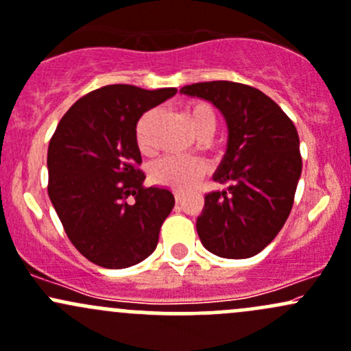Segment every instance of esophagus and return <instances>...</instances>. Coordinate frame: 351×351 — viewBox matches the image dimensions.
I'll return each instance as SVG.
<instances>
[{
	"mask_svg": "<svg viewBox=\"0 0 351 351\" xmlns=\"http://www.w3.org/2000/svg\"><path fill=\"white\" fill-rule=\"evenodd\" d=\"M174 197H176L177 204H179V202L184 199V192H182V191H176V192H174Z\"/></svg>",
	"mask_w": 351,
	"mask_h": 351,
	"instance_id": "34e87169",
	"label": "esophagus"
}]
</instances>
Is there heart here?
<instances>
[{
  "label": "heart",
  "instance_id": "obj_1",
  "mask_svg": "<svg viewBox=\"0 0 351 351\" xmlns=\"http://www.w3.org/2000/svg\"><path fill=\"white\" fill-rule=\"evenodd\" d=\"M157 112L154 108L138 117L135 123V142L142 154L152 152L150 129L156 122ZM187 117L199 137H210L216 130L217 119L213 105L202 100H194L187 104ZM207 172V162L201 157H164L154 162L149 169L150 180L157 186L171 187V189H189Z\"/></svg>",
  "mask_w": 351,
  "mask_h": 351
}]
</instances>
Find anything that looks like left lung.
I'll use <instances>...</instances> for the list:
<instances>
[{"label":"left lung","mask_w":351,"mask_h":351,"mask_svg":"<svg viewBox=\"0 0 351 351\" xmlns=\"http://www.w3.org/2000/svg\"><path fill=\"white\" fill-rule=\"evenodd\" d=\"M182 93L213 101L228 122V150L197 217L207 251L228 259L261 252L285 226L301 176L300 137L293 120L261 90L236 82H201Z\"/></svg>","instance_id":"8db88e82"}]
</instances>
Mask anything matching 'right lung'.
<instances>
[{
  "mask_svg": "<svg viewBox=\"0 0 351 351\" xmlns=\"http://www.w3.org/2000/svg\"><path fill=\"white\" fill-rule=\"evenodd\" d=\"M177 88L105 85L75 101L48 145V195L63 229L88 261L122 269L159 243L174 195L145 187L135 123Z\"/></svg>",
  "mask_w": 351,
  "mask_h": 351,
  "instance_id": "add662e5",
  "label": "right lung"
}]
</instances>
